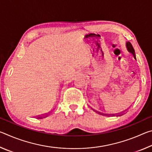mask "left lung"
Listing matches in <instances>:
<instances>
[{"instance_id": "1", "label": "left lung", "mask_w": 152, "mask_h": 152, "mask_svg": "<svg viewBox=\"0 0 152 152\" xmlns=\"http://www.w3.org/2000/svg\"><path fill=\"white\" fill-rule=\"evenodd\" d=\"M126 46H127V50H128L129 52H130L131 53H132V54L133 56V57H134V58L136 59L135 53V50H134V49H133V48L132 43H131L130 42H127V43H126ZM105 115H107V116H110V115H111L105 114Z\"/></svg>"}]
</instances>
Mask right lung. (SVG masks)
<instances>
[{
  "mask_svg": "<svg viewBox=\"0 0 152 152\" xmlns=\"http://www.w3.org/2000/svg\"><path fill=\"white\" fill-rule=\"evenodd\" d=\"M47 115H48V114H43V115H39V116H38V117H37L38 119H41V118H42V117H45V116H47Z\"/></svg>",
  "mask_w": 152,
  "mask_h": 152,
  "instance_id": "add662e5",
  "label": "right lung"
}]
</instances>
